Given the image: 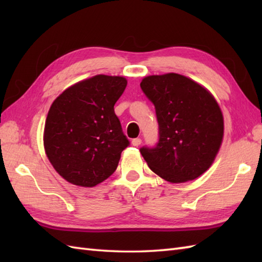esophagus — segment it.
<instances>
[{
    "label": "esophagus",
    "mask_w": 262,
    "mask_h": 262,
    "mask_svg": "<svg viewBox=\"0 0 262 262\" xmlns=\"http://www.w3.org/2000/svg\"><path fill=\"white\" fill-rule=\"evenodd\" d=\"M141 143H142V140H141V138H134V140L132 141L133 146H138V145H141Z\"/></svg>",
    "instance_id": "1"
}]
</instances>
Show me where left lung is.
<instances>
[{
  "label": "left lung",
  "mask_w": 262,
  "mask_h": 262,
  "mask_svg": "<svg viewBox=\"0 0 262 262\" xmlns=\"http://www.w3.org/2000/svg\"><path fill=\"white\" fill-rule=\"evenodd\" d=\"M141 88L155 107L159 142L140 151L154 173L172 183L202 176L213 164L224 120L211 93L177 73L144 77Z\"/></svg>",
  "instance_id": "1"
}]
</instances>
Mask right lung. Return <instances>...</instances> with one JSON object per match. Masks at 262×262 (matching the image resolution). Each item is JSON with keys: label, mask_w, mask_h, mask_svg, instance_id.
Wrapping results in <instances>:
<instances>
[{"label": "right lung", "mask_w": 262, "mask_h": 262, "mask_svg": "<svg viewBox=\"0 0 262 262\" xmlns=\"http://www.w3.org/2000/svg\"><path fill=\"white\" fill-rule=\"evenodd\" d=\"M122 76L96 75L59 94L48 111L43 146L66 181L94 187L116 171L129 145L114 105L125 91Z\"/></svg>", "instance_id": "1"}]
</instances>
